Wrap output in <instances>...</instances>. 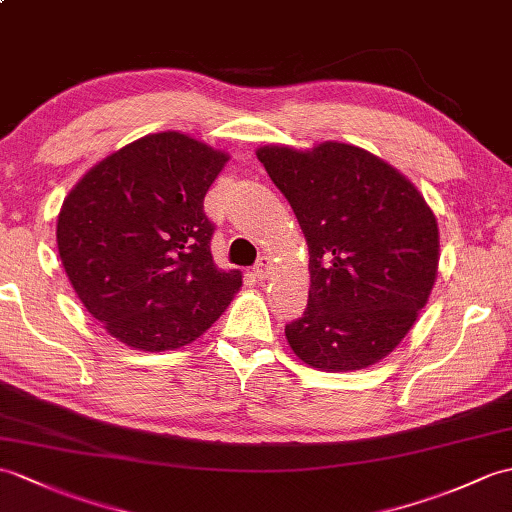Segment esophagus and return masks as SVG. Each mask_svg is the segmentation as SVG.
Returning <instances> with one entry per match:
<instances>
[{"label":"esophagus","instance_id":"1","mask_svg":"<svg viewBox=\"0 0 512 512\" xmlns=\"http://www.w3.org/2000/svg\"><path fill=\"white\" fill-rule=\"evenodd\" d=\"M253 275H255V279L257 281H264V279H268V275H270V261L264 257L259 261V264L255 266V270H253Z\"/></svg>","mask_w":512,"mask_h":512}]
</instances>
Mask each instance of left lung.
<instances>
[{
    "mask_svg": "<svg viewBox=\"0 0 512 512\" xmlns=\"http://www.w3.org/2000/svg\"><path fill=\"white\" fill-rule=\"evenodd\" d=\"M310 248V296L285 325L318 371L371 366L406 338L438 275V224L406 176L375 154L325 141L257 150Z\"/></svg>",
    "mask_w": 512,
    "mask_h": 512,
    "instance_id": "left-lung-1",
    "label": "left lung"
}]
</instances>
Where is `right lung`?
I'll list each match as a JSON object with an SVG mask.
<instances>
[{
	"instance_id": "add662e5",
	"label": "right lung",
	"mask_w": 512,
	"mask_h": 512,
	"mask_svg": "<svg viewBox=\"0 0 512 512\" xmlns=\"http://www.w3.org/2000/svg\"><path fill=\"white\" fill-rule=\"evenodd\" d=\"M229 154L189 135H146L80 178L56 222L63 268L87 312L139 351L192 344L240 290L211 257L202 200Z\"/></svg>"
}]
</instances>
